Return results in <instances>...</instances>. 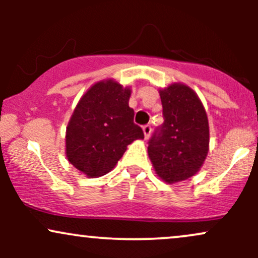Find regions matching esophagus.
<instances>
[{
  "label": "esophagus",
  "instance_id": "esophagus-1",
  "mask_svg": "<svg viewBox=\"0 0 258 258\" xmlns=\"http://www.w3.org/2000/svg\"><path fill=\"white\" fill-rule=\"evenodd\" d=\"M143 132H144V137L146 139L150 138V135H152V126L150 125H146L143 127Z\"/></svg>",
  "mask_w": 258,
  "mask_h": 258
}]
</instances>
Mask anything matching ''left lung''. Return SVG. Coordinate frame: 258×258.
I'll return each instance as SVG.
<instances>
[{
  "instance_id": "obj_1",
  "label": "left lung",
  "mask_w": 258,
  "mask_h": 258,
  "mask_svg": "<svg viewBox=\"0 0 258 258\" xmlns=\"http://www.w3.org/2000/svg\"><path fill=\"white\" fill-rule=\"evenodd\" d=\"M159 93L165 121L150 139L148 155L155 173L173 184L190 178L203 167L209 153V120L189 86L174 82Z\"/></svg>"
}]
</instances>
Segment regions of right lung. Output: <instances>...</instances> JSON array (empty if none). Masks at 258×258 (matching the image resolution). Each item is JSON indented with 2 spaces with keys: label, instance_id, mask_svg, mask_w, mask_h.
Listing matches in <instances>:
<instances>
[{
  "label": "right lung",
  "instance_id": "add662e5",
  "mask_svg": "<svg viewBox=\"0 0 258 258\" xmlns=\"http://www.w3.org/2000/svg\"><path fill=\"white\" fill-rule=\"evenodd\" d=\"M131 88L114 79L96 82L79 100L65 132L67 159L90 178L109 173L127 146L144 133L133 122Z\"/></svg>",
  "mask_w": 258,
  "mask_h": 258
}]
</instances>
